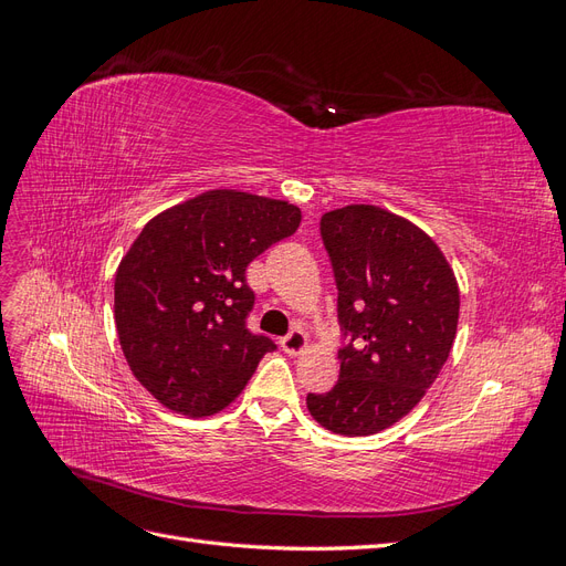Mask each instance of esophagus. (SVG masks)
<instances>
[{"mask_svg":"<svg viewBox=\"0 0 566 566\" xmlns=\"http://www.w3.org/2000/svg\"><path fill=\"white\" fill-rule=\"evenodd\" d=\"M281 349L290 356H300L306 349V333L302 328L290 331L283 339H281Z\"/></svg>","mask_w":566,"mask_h":566,"instance_id":"34e87169","label":"esophagus"}]
</instances>
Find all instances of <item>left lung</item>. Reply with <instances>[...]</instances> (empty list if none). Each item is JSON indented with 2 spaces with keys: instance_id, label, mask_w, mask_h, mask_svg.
<instances>
[{
  "instance_id": "left-lung-1",
  "label": "left lung",
  "mask_w": 566,
  "mask_h": 566,
  "mask_svg": "<svg viewBox=\"0 0 566 566\" xmlns=\"http://www.w3.org/2000/svg\"><path fill=\"white\" fill-rule=\"evenodd\" d=\"M337 281V318L349 345L339 380L310 394L312 418L335 434H378L413 410L451 354L460 290L439 245L378 205L321 217Z\"/></svg>"
}]
</instances>
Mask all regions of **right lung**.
<instances>
[{
	"label": "right lung",
	"instance_id": "right-lung-1",
	"mask_svg": "<svg viewBox=\"0 0 566 566\" xmlns=\"http://www.w3.org/2000/svg\"><path fill=\"white\" fill-rule=\"evenodd\" d=\"M287 200L214 188L153 217L115 273V325L134 378L165 408L214 416L276 345L245 328V269L293 235Z\"/></svg>",
	"mask_w": 566,
	"mask_h": 566
}]
</instances>
